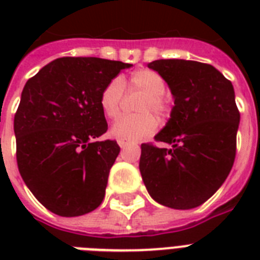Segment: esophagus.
I'll use <instances>...</instances> for the list:
<instances>
[{
  "instance_id": "1",
  "label": "esophagus",
  "mask_w": 260,
  "mask_h": 260,
  "mask_svg": "<svg viewBox=\"0 0 260 260\" xmlns=\"http://www.w3.org/2000/svg\"><path fill=\"white\" fill-rule=\"evenodd\" d=\"M117 143H118V146L121 147V148H124V147H126L128 144H131V140H128V139H117Z\"/></svg>"
}]
</instances>
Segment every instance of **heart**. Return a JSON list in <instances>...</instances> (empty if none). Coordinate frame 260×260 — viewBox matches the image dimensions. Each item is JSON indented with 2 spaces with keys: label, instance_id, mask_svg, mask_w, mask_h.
<instances>
[{
  "label": "heart",
  "instance_id": "obj_1",
  "mask_svg": "<svg viewBox=\"0 0 260 260\" xmlns=\"http://www.w3.org/2000/svg\"><path fill=\"white\" fill-rule=\"evenodd\" d=\"M129 87L143 93V97L138 104V110L142 113L126 114L114 122L112 126V135L116 138L139 140L150 136L155 132L158 121L154 117H163L169 113V102L165 97L166 83L162 75L151 69H139L129 77ZM124 98V83L121 78H113L106 83L100 95V105L108 118H116L121 110Z\"/></svg>",
  "mask_w": 260,
  "mask_h": 260
}]
</instances>
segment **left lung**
Listing matches in <instances>:
<instances>
[{
	"mask_svg": "<svg viewBox=\"0 0 260 260\" xmlns=\"http://www.w3.org/2000/svg\"><path fill=\"white\" fill-rule=\"evenodd\" d=\"M148 67L174 95L171 118L155 136L171 148L143 143L139 169L155 201L191 209L217 191L234 166L240 121L234 86L206 63L159 59Z\"/></svg>",
	"mask_w": 260,
	"mask_h": 260,
	"instance_id": "1",
	"label": "left lung"
}]
</instances>
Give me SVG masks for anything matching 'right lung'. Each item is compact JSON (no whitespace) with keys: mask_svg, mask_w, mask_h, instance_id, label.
Returning <instances> with one entry per match:
<instances>
[{"mask_svg":"<svg viewBox=\"0 0 260 260\" xmlns=\"http://www.w3.org/2000/svg\"><path fill=\"white\" fill-rule=\"evenodd\" d=\"M131 64L100 58L55 59L28 79L14 114L16 158L22 179L43 206L63 217L89 213L105 197L116 140L100 95Z\"/></svg>","mask_w":260,"mask_h":260,"instance_id":"right-lung-1","label":"right lung"}]
</instances>
